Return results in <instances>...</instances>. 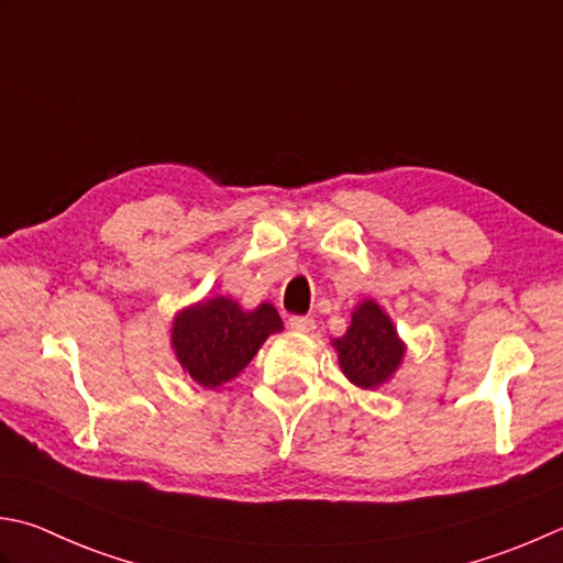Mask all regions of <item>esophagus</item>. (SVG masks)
Here are the masks:
<instances>
[{
	"instance_id": "esophagus-1",
	"label": "esophagus",
	"mask_w": 563,
	"mask_h": 563,
	"mask_svg": "<svg viewBox=\"0 0 563 563\" xmlns=\"http://www.w3.org/2000/svg\"><path fill=\"white\" fill-rule=\"evenodd\" d=\"M290 329H295V332L300 334H310L314 332V319L312 317H290Z\"/></svg>"
}]
</instances>
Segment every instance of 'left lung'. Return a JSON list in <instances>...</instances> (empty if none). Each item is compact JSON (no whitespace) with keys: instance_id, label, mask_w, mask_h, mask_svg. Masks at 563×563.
<instances>
[{"instance_id":"left-lung-1","label":"left lung","mask_w":563,"mask_h":563,"mask_svg":"<svg viewBox=\"0 0 563 563\" xmlns=\"http://www.w3.org/2000/svg\"><path fill=\"white\" fill-rule=\"evenodd\" d=\"M339 368L361 390H378L402 366L407 344L376 300H361L344 336L332 339Z\"/></svg>"}]
</instances>
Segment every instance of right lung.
<instances>
[{"label":"right lung","mask_w":563,"mask_h":563,"mask_svg":"<svg viewBox=\"0 0 563 563\" xmlns=\"http://www.w3.org/2000/svg\"><path fill=\"white\" fill-rule=\"evenodd\" d=\"M283 319L271 302L244 310L227 295L209 297L175 312L170 349L185 376L207 390L222 388L244 371Z\"/></svg>","instance_id":"right-lung-1"}]
</instances>
